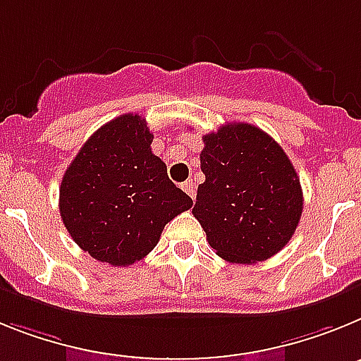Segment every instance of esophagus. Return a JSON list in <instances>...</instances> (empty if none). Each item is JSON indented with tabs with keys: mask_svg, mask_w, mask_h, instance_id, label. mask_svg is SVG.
Segmentation results:
<instances>
[{
	"mask_svg": "<svg viewBox=\"0 0 361 361\" xmlns=\"http://www.w3.org/2000/svg\"><path fill=\"white\" fill-rule=\"evenodd\" d=\"M181 189L185 190V192L189 194L190 198H196V183H194L192 180H187V181H183V183H181Z\"/></svg>",
	"mask_w": 361,
	"mask_h": 361,
	"instance_id": "obj_1",
	"label": "esophagus"
}]
</instances>
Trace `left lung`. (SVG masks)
I'll return each instance as SVG.
<instances>
[{"mask_svg": "<svg viewBox=\"0 0 361 361\" xmlns=\"http://www.w3.org/2000/svg\"><path fill=\"white\" fill-rule=\"evenodd\" d=\"M192 214L209 245L231 263H256L280 252L296 231L303 192L278 143L250 123H228L203 136Z\"/></svg>", "mask_w": 361, "mask_h": 361, "instance_id": "left-lung-1", "label": "left lung"}]
</instances>
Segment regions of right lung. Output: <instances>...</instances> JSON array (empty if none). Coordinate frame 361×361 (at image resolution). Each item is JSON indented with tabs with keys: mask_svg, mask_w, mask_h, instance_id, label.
Instances as JSON below:
<instances>
[{
	"mask_svg": "<svg viewBox=\"0 0 361 361\" xmlns=\"http://www.w3.org/2000/svg\"><path fill=\"white\" fill-rule=\"evenodd\" d=\"M147 121L118 116L72 159L59 187V214L94 259L127 267L158 245L163 227L192 207L152 154Z\"/></svg>",
	"mask_w": 361,
	"mask_h": 361,
	"instance_id": "add662e5",
	"label": "right lung"
}]
</instances>
